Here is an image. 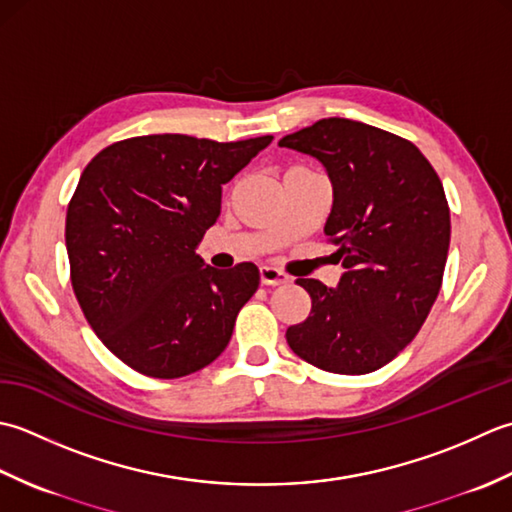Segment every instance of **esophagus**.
Here are the masks:
<instances>
[{
    "label": "esophagus",
    "mask_w": 512,
    "mask_h": 512,
    "mask_svg": "<svg viewBox=\"0 0 512 512\" xmlns=\"http://www.w3.org/2000/svg\"><path fill=\"white\" fill-rule=\"evenodd\" d=\"M260 283L267 285V287H276V285H287L289 283V276L283 274V271L271 267V265H263L260 267Z\"/></svg>",
    "instance_id": "34e87169"
}]
</instances>
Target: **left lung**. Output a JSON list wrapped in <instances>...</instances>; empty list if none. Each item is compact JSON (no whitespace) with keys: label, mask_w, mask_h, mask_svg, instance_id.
Returning <instances> with one entry per match:
<instances>
[{"label":"left lung","mask_w":512,"mask_h":512,"mask_svg":"<svg viewBox=\"0 0 512 512\" xmlns=\"http://www.w3.org/2000/svg\"><path fill=\"white\" fill-rule=\"evenodd\" d=\"M278 145L325 165V234L344 267L336 287L296 280L311 311L287 329L289 347L318 369L371 373L417 336L440 294L451 243L440 176L411 141L351 119H320Z\"/></svg>","instance_id":"1"}]
</instances>
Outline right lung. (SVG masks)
Segmentation results:
<instances>
[{"instance_id": "add662e5", "label": "right lung", "mask_w": 512, "mask_h": 512, "mask_svg": "<svg viewBox=\"0 0 512 512\" xmlns=\"http://www.w3.org/2000/svg\"><path fill=\"white\" fill-rule=\"evenodd\" d=\"M271 139L148 134L108 145L83 170L66 214L72 289L134 371L183 378L225 351L258 267L214 269L194 249L221 216L223 185Z\"/></svg>"}]
</instances>
